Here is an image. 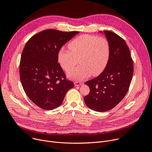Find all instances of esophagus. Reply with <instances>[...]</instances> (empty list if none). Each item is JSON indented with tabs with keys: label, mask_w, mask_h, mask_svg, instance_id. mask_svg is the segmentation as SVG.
<instances>
[{
	"label": "esophagus",
	"mask_w": 152,
	"mask_h": 152,
	"mask_svg": "<svg viewBox=\"0 0 152 152\" xmlns=\"http://www.w3.org/2000/svg\"><path fill=\"white\" fill-rule=\"evenodd\" d=\"M74 84H75V86H80L82 84V83L79 82H74Z\"/></svg>",
	"instance_id": "esophagus-1"
}]
</instances>
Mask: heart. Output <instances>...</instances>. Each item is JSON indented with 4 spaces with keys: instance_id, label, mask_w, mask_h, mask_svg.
<instances>
[{
    "instance_id": "1",
    "label": "heart",
    "mask_w": 152,
    "mask_h": 152,
    "mask_svg": "<svg viewBox=\"0 0 152 152\" xmlns=\"http://www.w3.org/2000/svg\"><path fill=\"white\" fill-rule=\"evenodd\" d=\"M70 50L61 49L58 60L61 67L69 72L80 59L81 66L67 73L69 78L81 80L91 74L97 76L106 67L110 57V46L103 37L84 34L72 41L68 45Z\"/></svg>"
}]
</instances>
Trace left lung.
Wrapping results in <instances>:
<instances>
[{
	"label": "left lung",
	"instance_id": "obj_1",
	"mask_svg": "<svg viewBox=\"0 0 152 152\" xmlns=\"http://www.w3.org/2000/svg\"><path fill=\"white\" fill-rule=\"evenodd\" d=\"M104 34L110 46V57L106 67L97 77L85 82L90 89L84 101L91 110L97 112L109 111L124 97L131 84L134 64L125 41L109 31Z\"/></svg>",
	"mask_w": 152,
	"mask_h": 152
}]
</instances>
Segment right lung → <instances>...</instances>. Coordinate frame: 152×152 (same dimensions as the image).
I'll list each match as a JSON object with an SVG mask.
<instances>
[{
  "mask_svg": "<svg viewBox=\"0 0 152 152\" xmlns=\"http://www.w3.org/2000/svg\"><path fill=\"white\" fill-rule=\"evenodd\" d=\"M78 33L42 31L32 37L23 49L19 69L21 83L28 97L43 110L59 106L73 88V83L66 79L58 63V55L62 46Z\"/></svg>",
  "mask_w": 152,
  "mask_h": 152,
  "instance_id": "right-lung-1",
  "label": "right lung"
}]
</instances>
